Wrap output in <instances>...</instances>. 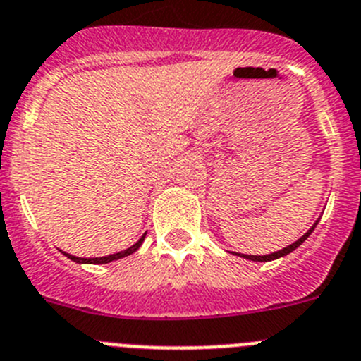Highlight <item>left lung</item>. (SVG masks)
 Here are the masks:
<instances>
[{"label":"left lung","mask_w":361,"mask_h":361,"mask_svg":"<svg viewBox=\"0 0 361 361\" xmlns=\"http://www.w3.org/2000/svg\"><path fill=\"white\" fill-rule=\"evenodd\" d=\"M317 222H319V220H317ZM317 222L314 224L312 227H310L309 231H307L305 234H303L302 238H300L298 241H295V243H291L289 245V247H286V248H282V250H279V252H274V254H268V255H247V254H238L240 255V257H245V259H250V261H259V262H264V261H274V259H279V257H284V255H288V254H291L293 250H295V248H298L300 245L303 243V241L307 240V238L310 236V233H312L314 231V227L317 226Z\"/></svg>","instance_id":"8db88e82"}]
</instances>
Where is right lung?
<instances>
[{"mask_svg": "<svg viewBox=\"0 0 361 361\" xmlns=\"http://www.w3.org/2000/svg\"><path fill=\"white\" fill-rule=\"evenodd\" d=\"M146 236V234H145ZM145 236H141V240L137 241V243H134L132 247H128L127 250H121V252H116V254H111V255H106V257H75V255L72 254H65L66 257L72 259V261L75 262H87V264H104V262H111V261H116V259H121V257H127V255L134 254L135 250H137L139 247H141V243L145 241Z\"/></svg>", "mask_w": 361, "mask_h": 361, "instance_id": "obj_1", "label": "right lung"}]
</instances>
